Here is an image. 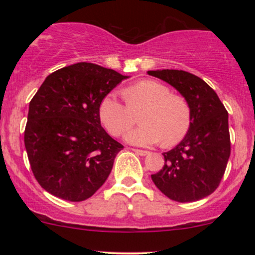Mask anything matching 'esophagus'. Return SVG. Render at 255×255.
Wrapping results in <instances>:
<instances>
[{
    "mask_svg": "<svg viewBox=\"0 0 255 255\" xmlns=\"http://www.w3.org/2000/svg\"><path fill=\"white\" fill-rule=\"evenodd\" d=\"M133 151L135 152V153L137 154V156H147L150 152L148 151H145V150H137V148H133Z\"/></svg>",
    "mask_w": 255,
    "mask_h": 255,
    "instance_id": "obj_1",
    "label": "esophagus"
}]
</instances>
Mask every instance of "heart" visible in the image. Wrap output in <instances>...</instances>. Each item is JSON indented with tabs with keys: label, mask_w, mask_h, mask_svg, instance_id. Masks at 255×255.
Here are the masks:
<instances>
[{
	"label": "heart",
	"mask_w": 255,
	"mask_h": 255,
	"mask_svg": "<svg viewBox=\"0 0 255 255\" xmlns=\"http://www.w3.org/2000/svg\"><path fill=\"white\" fill-rule=\"evenodd\" d=\"M126 104L109 93L99 104V120L111 135L120 136L135 124L140 114V127L126 134L133 145L150 146L162 141L171 147L182 141L192 124V111L182 96L156 80H141L122 91Z\"/></svg>",
	"instance_id": "1"
}]
</instances>
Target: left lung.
<instances>
[{
  "instance_id": "left-lung-1",
  "label": "left lung",
  "mask_w": 255,
  "mask_h": 255,
  "mask_svg": "<svg viewBox=\"0 0 255 255\" xmlns=\"http://www.w3.org/2000/svg\"><path fill=\"white\" fill-rule=\"evenodd\" d=\"M174 86L188 102L192 124L177 146L164 152V166L152 181L163 194L178 203H192L212 194L230 157L228 111L203 79L176 69L148 71Z\"/></svg>"
}]
</instances>
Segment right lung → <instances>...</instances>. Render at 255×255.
<instances>
[{"label":"right lung","mask_w":255,"mask_h":255,"mask_svg":"<svg viewBox=\"0 0 255 255\" xmlns=\"http://www.w3.org/2000/svg\"><path fill=\"white\" fill-rule=\"evenodd\" d=\"M126 75L80 62L46 77L31 99L25 147L38 183L55 197L83 201L103 186L124 148L99 120V104Z\"/></svg>","instance_id":"obj_1"}]
</instances>
